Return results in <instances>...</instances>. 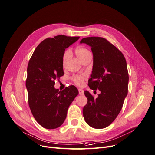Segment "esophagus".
Listing matches in <instances>:
<instances>
[{"mask_svg": "<svg viewBox=\"0 0 155 155\" xmlns=\"http://www.w3.org/2000/svg\"><path fill=\"white\" fill-rule=\"evenodd\" d=\"M78 93H79L80 94H84V90H82V89H78Z\"/></svg>", "mask_w": 155, "mask_h": 155, "instance_id": "34e87169", "label": "esophagus"}]
</instances>
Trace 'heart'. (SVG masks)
I'll return each instance as SVG.
<instances>
[{
  "label": "heart",
  "instance_id": "1",
  "mask_svg": "<svg viewBox=\"0 0 155 155\" xmlns=\"http://www.w3.org/2000/svg\"><path fill=\"white\" fill-rule=\"evenodd\" d=\"M75 53L77 56L78 57V58L81 60V61H84L85 59L87 58L89 56H91V54L88 49L84 47H78L75 49ZM71 56V51L69 50H66L64 52L62 58V64L63 68H66L67 63L69 61V57ZM84 76H75L73 78V80L74 81V83L77 85H81L84 81Z\"/></svg>",
  "mask_w": 155,
  "mask_h": 155
}]
</instances>
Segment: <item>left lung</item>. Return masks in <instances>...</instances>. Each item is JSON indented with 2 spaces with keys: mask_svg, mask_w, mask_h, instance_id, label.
Instances as JSON below:
<instances>
[{
  "mask_svg": "<svg viewBox=\"0 0 155 155\" xmlns=\"http://www.w3.org/2000/svg\"><path fill=\"white\" fill-rule=\"evenodd\" d=\"M91 48L93 65L88 86L101 91L94 99L87 91V103L83 108L85 121L93 128L109 126L120 112L128 91L129 74L126 58L120 51L98 37L84 38L80 42Z\"/></svg>",
  "mask_w": 155,
  "mask_h": 155,
  "instance_id": "left-lung-1",
  "label": "left lung"
}]
</instances>
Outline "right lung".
Listing matches in <instances>:
<instances>
[{"label":"right lung","instance_id":"right-lung-1","mask_svg":"<svg viewBox=\"0 0 155 155\" xmlns=\"http://www.w3.org/2000/svg\"><path fill=\"white\" fill-rule=\"evenodd\" d=\"M79 38L57 35L45 39L29 61L26 82L29 106L35 119L46 129H53L61 126L69 106L78 94L74 86L62 91L54 86V81L64 75L62 58L65 49Z\"/></svg>","mask_w":155,"mask_h":155}]
</instances>
